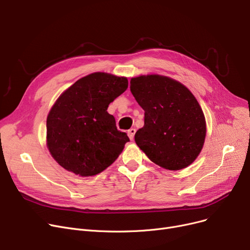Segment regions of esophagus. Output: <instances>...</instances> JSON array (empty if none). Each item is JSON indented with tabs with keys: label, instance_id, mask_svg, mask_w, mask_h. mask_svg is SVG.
I'll return each mask as SVG.
<instances>
[{
	"label": "esophagus",
	"instance_id": "esophagus-1",
	"mask_svg": "<svg viewBox=\"0 0 250 250\" xmlns=\"http://www.w3.org/2000/svg\"><path fill=\"white\" fill-rule=\"evenodd\" d=\"M135 134H136V128H129L127 130V136L130 140H134V137H135Z\"/></svg>",
	"mask_w": 250,
	"mask_h": 250
}]
</instances>
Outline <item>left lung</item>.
<instances>
[{"label":"left lung","mask_w":250,"mask_h":250,"mask_svg":"<svg viewBox=\"0 0 250 250\" xmlns=\"http://www.w3.org/2000/svg\"><path fill=\"white\" fill-rule=\"evenodd\" d=\"M130 92L145 110V125L135 135L140 149L168 170L190 165L206 138L205 115L191 92L159 75L133 78Z\"/></svg>","instance_id":"obj_1"}]
</instances>
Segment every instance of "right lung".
Returning a JSON list of instances; mask_svg holds the SVG:
<instances>
[{
    "label": "right lung",
    "instance_id": "add662e5",
    "mask_svg": "<svg viewBox=\"0 0 250 250\" xmlns=\"http://www.w3.org/2000/svg\"><path fill=\"white\" fill-rule=\"evenodd\" d=\"M125 77L93 73L59 97L46 120L47 147L64 169L81 176L100 173L129 142L118 130L108 105L127 89Z\"/></svg>",
    "mask_w": 250,
    "mask_h": 250
}]
</instances>
